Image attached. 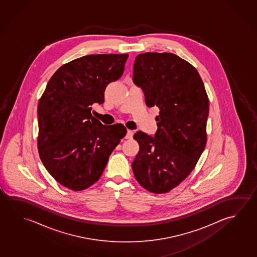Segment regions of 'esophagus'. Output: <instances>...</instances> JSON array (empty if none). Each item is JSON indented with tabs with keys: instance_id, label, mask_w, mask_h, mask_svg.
Listing matches in <instances>:
<instances>
[{
	"instance_id": "esophagus-1",
	"label": "esophagus",
	"mask_w": 257,
	"mask_h": 257,
	"mask_svg": "<svg viewBox=\"0 0 257 257\" xmlns=\"http://www.w3.org/2000/svg\"><path fill=\"white\" fill-rule=\"evenodd\" d=\"M133 135H134V132L132 131H126V139H131L133 138Z\"/></svg>"
}]
</instances>
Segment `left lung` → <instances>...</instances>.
<instances>
[{"instance_id":"left-lung-1","label":"left lung","mask_w":257,"mask_h":257,"mask_svg":"<svg viewBox=\"0 0 257 257\" xmlns=\"http://www.w3.org/2000/svg\"><path fill=\"white\" fill-rule=\"evenodd\" d=\"M133 82L148 107L157 106L155 136L134 135L139 144L132 169L148 191H171L196 166L206 145L209 100L199 74L173 53H146L135 60Z\"/></svg>"}]
</instances>
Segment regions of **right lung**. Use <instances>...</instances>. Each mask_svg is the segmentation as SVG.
<instances>
[{
    "instance_id": "1",
    "label": "right lung",
    "mask_w": 257,
    "mask_h": 257,
    "mask_svg": "<svg viewBox=\"0 0 257 257\" xmlns=\"http://www.w3.org/2000/svg\"><path fill=\"white\" fill-rule=\"evenodd\" d=\"M128 54H92L66 63L50 78L39 100L37 147L53 179L80 191L102 174L125 137L123 125L106 126L91 113L104 90L122 76Z\"/></svg>"
}]
</instances>
